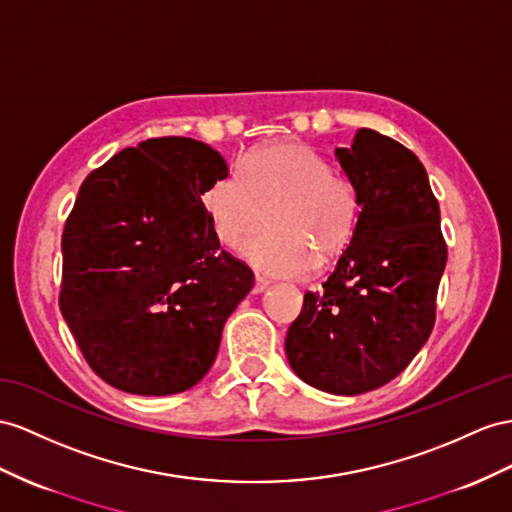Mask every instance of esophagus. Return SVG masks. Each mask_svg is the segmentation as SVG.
I'll use <instances>...</instances> for the list:
<instances>
[{
	"instance_id": "1",
	"label": "esophagus",
	"mask_w": 512,
	"mask_h": 512,
	"mask_svg": "<svg viewBox=\"0 0 512 512\" xmlns=\"http://www.w3.org/2000/svg\"><path fill=\"white\" fill-rule=\"evenodd\" d=\"M268 285H270V281H268L266 277H261V274H257V277H255V285H253V292H255V294L264 292Z\"/></svg>"
}]
</instances>
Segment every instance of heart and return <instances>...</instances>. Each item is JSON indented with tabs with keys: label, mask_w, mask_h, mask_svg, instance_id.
Instances as JSON below:
<instances>
[{
	"label": "heart",
	"mask_w": 512,
	"mask_h": 512,
	"mask_svg": "<svg viewBox=\"0 0 512 512\" xmlns=\"http://www.w3.org/2000/svg\"><path fill=\"white\" fill-rule=\"evenodd\" d=\"M270 206V227L248 235L242 255L261 272L300 277L316 257L326 261L348 246L361 218V192L307 144L274 142L253 149L238 173L220 177L203 194L225 246L238 244Z\"/></svg>",
	"instance_id": "obj_1"
}]
</instances>
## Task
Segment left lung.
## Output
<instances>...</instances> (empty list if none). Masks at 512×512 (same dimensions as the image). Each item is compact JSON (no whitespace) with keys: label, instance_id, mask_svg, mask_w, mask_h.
I'll return each instance as SVG.
<instances>
[{"label":"left lung","instance_id":"8db88e82","mask_svg":"<svg viewBox=\"0 0 512 512\" xmlns=\"http://www.w3.org/2000/svg\"><path fill=\"white\" fill-rule=\"evenodd\" d=\"M337 160L361 192V218L322 290L305 294L285 352L307 385L357 396L426 344L448 246L426 170L404 144L361 127Z\"/></svg>","mask_w":512,"mask_h":512}]
</instances>
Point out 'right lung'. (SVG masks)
<instances>
[{"label": "right lung", "instance_id": "right-lung-1", "mask_svg": "<svg viewBox=\"0 0 512 512\" xmlns=\"http://www.w3.org/2000/svg\"><path fill=\"white\" fill-rule=\"evenodd\" d=\"M229 173L207 144L168 136L90 173L62 231L60 311L108 385L170 396L212 368L253 270L222 251L201 196Z\"/></svg>", "mask_w": 512, "mask_h": 512}]
</instances>
